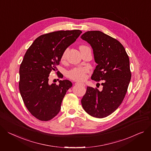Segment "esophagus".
Segmentation results:
<instances>
[{"mask_svg": "<svg viewBox=\"0 0 151 151\" xmlns=\"http://www.w3.org/2000/svg\"><path fill=\"white\" fill-rule=\"evenodd\" d=\"M75 84L76 86H84L85 87L86 86V84L84 83H79V82H77L75 83Z\"/></svg>", "mask_w": 151, "mask_h": 151, "instance_id": "obj_1", "label": "esophagus"}]
</instances>
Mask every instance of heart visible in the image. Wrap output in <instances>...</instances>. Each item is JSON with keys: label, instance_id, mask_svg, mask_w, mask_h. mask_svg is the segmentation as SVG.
Returning <instances> with one entry per match:
<instances>
[{"label": "heart", "instance_id": "b5f03b06", "mask_svg": "<svg viewBox=\"0 0 151 151\" xmlns=\"http://www.w3.org/2000/svg\"><path fill=\"white\" fill-rule=\"evenodd\" d=\"M88 47L86 46L82 45L80 48ZM68 52V48L65 49L61 56V61L64 62L66 59V55ZM89 72V68L87 67H76L72 69L69 70L67 73V76L70 79L74 80L77 81H81L86 78L87 73Z\"/></svg>", "mask_w": 151, "mask_h": 151}]
</instances>
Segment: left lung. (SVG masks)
<instances>
[{
    "instance_id": "1",
    "label": "left lung",
    "mask_w": 151,
    "mask_h": 151,
    "mask_svg": "<svg viewBox=\"0 0 151 151\" xmlns=\"http://www.w3.org/2000/svg\"><path fill=\"white\" fill-rule=\"evenodd\" d=\"M81 39L93 48L96 65L91 78L104 81L102 90L87 87L81 104L93 117L103 118L111 114L123 101L131 79L129 58L118 40L100 31H88Z\"/></svg>"
}]
</instances>
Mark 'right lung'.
Wrapping results in <instances>:
<instances>
[{"label":"right lung","mask_w":151,"mask_h":151,"mask_svg":"<svg viewBox=\"0 0 151 151\" xmlns=\"http://www.w3.org/2000/svg\"><path fill=\"white\" fill-rule=\"evenodd\" d=\"M81 33V30L74 29L44 34L27 50L20 65L19 88L27 109L39 120L49 121L61 110L63 99L72 83L65 79L59 80V85L50 84L49 75L58 70L62 53ZM58 76L62 78L61 73Z\"/></svg>","instance_id":"right-lung-1"}]
</instances>
